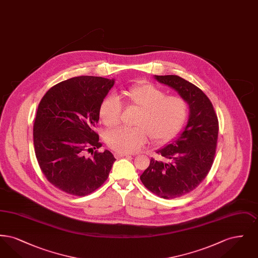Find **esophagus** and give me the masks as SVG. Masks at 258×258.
Instances as JSON below:
<instances>
[{
  "label": "esophagus",
  "instance_id": "esophagus-1",
  "mask_svg": "<svg viewBox=\"0 0 258 258\" xmlns=\"http://www.w3.org/2000/svg\"><path fill=\"white\" fill-rule=\"evenodd\" d=\"M131 155L130 154H125V153H120V152H115L114 153V157L116 159H119V158H123V157H130Z\"/></svg>",
  "mask_w": 258,
  "mask_h": 258
}]
</instances>
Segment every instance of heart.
I'll use <instances>...</instances> for the list:
<instances>
[{
    "label": "heart",
    "mask_w": 258,
    "mask_h": 258,
    "mask_svg": "<svg viewBox=\"0 0 258 258\" xmlns=\"http://www.w3.org/2000/svg\"><path fill=\"white\" fill-rule=\"evenodd\" d=\"M128 107L139 110L135 118V127L113 130L106 136L108 146L120 153L137 152L147 142L150 135L155 142L168 141L183 127L188 105L180 96H167V93L152 83H139L123 92ZM122 102L115 96L105 98L99 108V118L108 127L119 124Z\"/></svg>",
    "instance_id": "obj_1"
}]
</instances>
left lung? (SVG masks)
<instances>
[{
  "mask_svg": "<svg viewBox=\"0 0 258 258\" xmlns=\"http://www.w3.org/2000/svg\"><path fill=\"white\" fill-rule=\"evenodd\" d=\"M156 79L176 90L189 106L184 132L157 153L166 161L151 159L140 180L148 189L164 199L192 191L206 178L216 155L219 120L208 97L178 75H156Z\"/></svg>",
  "mask_w": 258,
  "mask_h": 258,
  "instance_id": "left-lung-1",
  "label": "left lung"
}]
</instances>
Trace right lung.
<instances>
[{"label": "right lung", "instance_id": "right-lung-1", "mask_svg": "<svg viewBox=\"0 0 258 258\" xmlns=\"http://www.w3.org/2000/svg\"><path fill=\"white\" fill-rule=\"evenodd\" d=\"M114 80L77 76L50 88L34 123V146L47 181L62 191L85 197L103 184L116 159L103 153L95 132L99 108ZM88 152L91 157H87Z\"/></svg>", "mask_w": 258, "mask_h": 258}]
</instances>
